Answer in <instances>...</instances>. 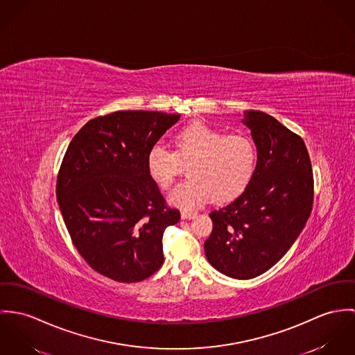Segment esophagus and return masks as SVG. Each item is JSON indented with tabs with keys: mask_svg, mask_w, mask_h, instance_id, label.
Wrapping results in <instances>:
<instances>
[{
	"mask_svg": "<svg viewBox=\"0 0 355 355\" xmlns=\"http://www.w3.org/2000/svg\"><path fill=\"white\" fill-rule=\"evenodd\" d=\"M195 216H196V212L187 211V209L181 211V218H182V219H192V218H195Z\"/></svg>",
	"mask_w": 355,
	"mask_h": 355,
	"instance_id": "1",
	"label": "esophagus"
}]
</instances>
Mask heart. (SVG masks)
Returning <instances> with one entry per match:
<instances>
[{"instance_id": "heart-1", "label": "heart", "mask_w": 355, "mask_h": 355, "mask_svg": "<svg viewBox=\"0 0 355 355\" xmlns=\"http://www.w3.org/2000/svg\"><path fill=\"white\" fill-rule=\"evenodd\" d=\"M174 143L175 154L162 144L151 147L147 170L162 189H168L178 173V159L192 160L188 167L191 180L180 184L168 197L175 207L192 209L211 198L215 202L232 201L253 178L257 147L248 135H226L197 122L182 129Z\"/></svg>"}]
</instances>
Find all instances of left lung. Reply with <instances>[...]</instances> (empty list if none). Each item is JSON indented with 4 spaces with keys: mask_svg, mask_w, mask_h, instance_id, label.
Masks as SVG:
<instances>
[{
    "mask_svg": "<svg viewBox=\"0 0 355 355\" xmlns=\"http://www.w3.org/2000/svg\"><path fill=\"white\" fill-rule=\"evenodd\" d=\"M257 147V164L243 193L212 211L204 242L208 263L223 275L252 279L287 253L313 204L312 163L304 140L263 112H243Z\"/></svg>",
    "mask_w": 355,
    "mask_h": 355,
    "instance_id": "obj_1",
    "label": "left lung"
}]
</instances>
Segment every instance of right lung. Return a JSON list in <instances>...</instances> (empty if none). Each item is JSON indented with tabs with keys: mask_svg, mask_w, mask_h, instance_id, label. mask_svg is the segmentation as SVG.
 Masks as SVG:
<instances>
[{
	"mask_svg": "<svg viewBox=\"0 0 355 355\" xmlns=\"http://www.w3.org/2000/svg\"><path fill=\"white\" fill-rule=\"evenodd\" d=\"M180 117L116 112L88 121L72 139L57 200L76 249L101 275L132 283L162 267L163 233L180 211L166 207L147 155Z\"/></svg>",
	"mask_w": 355,
	"mask_h": 355,
	"instance_id": "1",
	"label": "right lung"
}]
</instances>
